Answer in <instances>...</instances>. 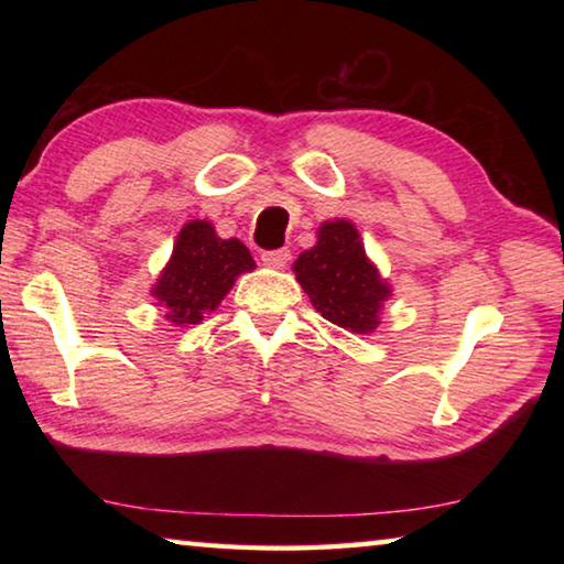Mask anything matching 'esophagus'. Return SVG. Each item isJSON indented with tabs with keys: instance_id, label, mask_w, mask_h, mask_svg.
I'll use <instances>...</instances> for the list:
<instances>
[{
	"instance_id": "obj_1",
	"label": "esophagus",
	"mask_w": 564,
	"mask_h": 564,
	"mask_svg": "<svg viewBox=\"0 0 564 564\" xmlns=\"http://www.w3.org/2000/svg\"><path fill=\"white\" fill-rule=\"evenodd\" d=\"M261 261L263 265H269V269H285L291 261V251L289 248H279V251H265L261 253Z\"/></svg>"
}]
</instances>
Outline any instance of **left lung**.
<instances>
[{
	"mask_svg": "<svg viewBox=\"0 0 564 564\" xmlns=\"http://www.w3.org/2000/svg\"><path fill=\"white\" fill-rule=\"evenodd\" d=\"M295 279L323 318L350 333H373L390 285L380 279L346 218L318 228V243L293 263Z\"/></svg>",
	"mask_w": 564,
	"mask_h": 564,
	"instance_id": "1",
	"label": "left lung"
}]
</instances>
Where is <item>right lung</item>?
<instances>
[{"label":"right lung","instance_id":"add662e5","mask_svg":"<svg viewBox=\"0 0 564 564\" xmlns=\"http://www.w3.org/2000/svg\"><path fill=\"white\" fill-rule=\"evenodd\" d=\"M253 269V256L238 238H218L208 221H188L151 295L166 308L171 326H196L204 313L216 311L238 275Z\"/></svg>","mask_w":564,"mask_h":564}]
</instances>
